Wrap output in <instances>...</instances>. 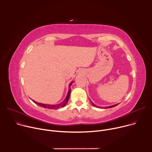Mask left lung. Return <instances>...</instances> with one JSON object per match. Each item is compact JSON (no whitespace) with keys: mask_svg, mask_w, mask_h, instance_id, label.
Masks as SVG:
<instances>
[{"mask_svg":"<svg viewBox=\"0 0 152 152\" xmlns=\"http://www.w3.org/2000/svg\"><path fill=\"white\" fill-rule=\"evenodd\" d=\"M91 104L94 106H96V107H97V106H96V104H94L92 102H91ZM117 104H115V105H113V106H108V107H106V108H111V107H114V106H117ZM102 107L103 108V107Z\"/></svg>","mask_w":152,"mask_h":152,"instance_id":"8db88e82","label":"left lung"}]
</instances>
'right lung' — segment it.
<instances>
[{
    "mask_svg": "<svg viewBox=\"0 0 152 152\" xmlns=\"http://www.w3.org/2000/svg\"><path fill=\"white\" fill-rule=\"evenodd\" d=\"M72 82L70 84V86L72 85ZM70 93H71V88H70L69 90V92H68V94H67V96L66 98V99H65L63 102H62L61 103L59 104H56V105H50V104H42V103H37L34 100H32L35 103H36L37 104H38V106H41V107H43L45 108H48V109H51V110H57L58 109V108L59 107H62L64 106H65V105H66L67 104V103L69 101V97H70Z\"/></svg>",
    "mask_w": 152,
    "mask_h": 152,
    "instance_id": "add662e5",
    "label": "right lung"
}]
</instances>
